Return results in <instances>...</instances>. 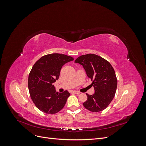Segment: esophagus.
<instances>
[{"instance_id":"1","label":"esophagus","mask_w":146,"mask_h":146,"mask_svg":"<svg viewBox=\"0 0 146 146\" xmlns=\"http://www.w3.org/2000/svg\"><path fill=\"white\" fill-rule=\"evenodd\" d=\"M72 94H79L80 93V92L79 91H72Z\"/></svg>"}]
</instances>
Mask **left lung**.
I'll list each match as a JSON object with an SVG mask.
<instances>
[{"mask_svg":"<svg viewBox=\"0 0 146 146\" xmlns=\"http://www.w3.org/2000/svg\"><path fill=\"white\" fill-rule=\"evenodd\" d=\"M83 66L92 83L94 94H86L88 99L83 104L92 112H99L107 108L116 93L117 80L115 72L108 61L95 54L81 55L75 60Z\"/></svg>","mask_w":146,"mask_h":146,"instance_id":"left-lung-1","label":"left lung"}]
</instances>
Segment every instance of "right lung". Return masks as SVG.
<instances>
[{"mask_svg": "<svg viewBox=\"0 0 146 146\" xmlns=\"http://www.w3.org/2000/svg\"><path fill=\"white\" fill-rule=\"evenodd\" d=\"M72 60V56L51 54L42 56L33 66L29 76V90L33 102L43 113L54 114L64 107L70 93L56 92L53 83L58 79L62 66Z\"/></svg>", "mask_w": 146, "mask_h": 146, "instance_id": "1", "label": "right lung"}]
</instances>
